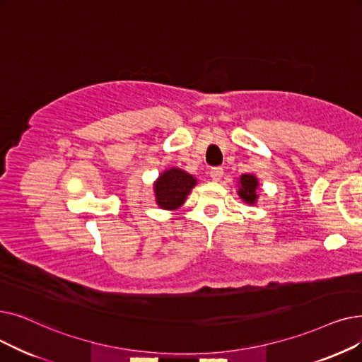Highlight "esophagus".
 <instances>
[{
    "mask_svg": "<svg viewBox=\"0 0 362 362\" xmlns=\"http://www.w3.org/2000/svg\"><path fill=\"white\" fill-rule=\"evenodd\" d=\"M210 177L214 180V182H218L220 179L223 177V168L222 167H213L210 170Z\"/></svg>",
    "mask_w": 362,
    "mask_h": 362,
    "instance_id": "34e87169",
    "label": "esophagus"
}]
</instances>
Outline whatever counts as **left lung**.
<instances>
[{
    "mask_svg": "<svg viewBox=\"0 0 362 362\" xmlns=\"http://www.w3.org/2000/svg\"><path fill=\"white\" fill-rule=\"evenodd\" d=\"M259 186V182L255 176L251 175H243L241 176V186H240V197L248 202V204H255L256 199H257V194H256V189Z\"/></svg>",
    "mask_w": 362,
    "mask_h": 362,
    "instance_id": "left-lung-1",
    "label": "left lung"
}]
</instances>
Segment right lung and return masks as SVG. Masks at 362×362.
Here are the masks:
<instances>
[{
	"label": "right lung",
	"mask_w": 362,
	"mask_h": 362,
	"mask_svg": "<svg viewBox=\"0 0 362 362\" xmlns=\"http://www.w3.org/2000/svg\"><path fill=\"white\" fill-rule=\"evenodd\" d=\"M197 185V179L179 168H170L160 176L153 185L156 202L161 209L173 210L180 207Z\"/></svg>",
	"instance_id": "right-lung-1"
}]
</instances>
